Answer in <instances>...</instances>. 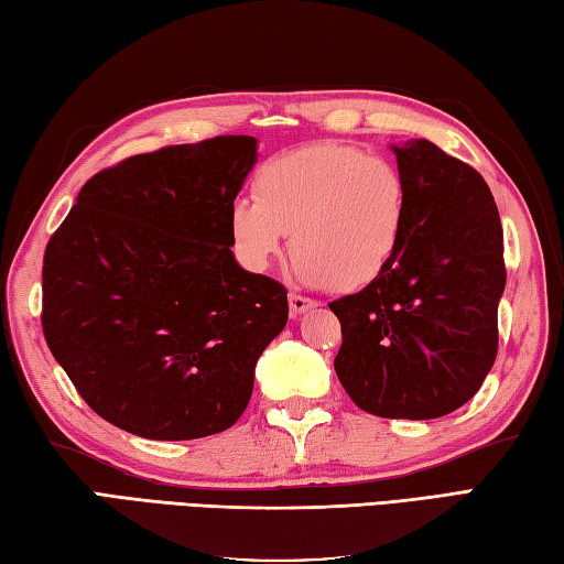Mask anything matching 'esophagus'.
Masks as SVG:
<instances>
[{
	"label": "esophagus",
	"instance_id": "obj_1",
	"mask_svg": "<svg viewBox=\"0 0 564 564\" xmlns=\"http://www.w3.org/2000/svg\"><path fill=\"white\" fill-rule=\"evenodd\" d=\"M312 306H316V302L310 300V296L290 292V310H292V314H304L306 310H312Z\"/></svg>",
	"mask_w": 564,
	"mask_h": 564
}]
</instances>
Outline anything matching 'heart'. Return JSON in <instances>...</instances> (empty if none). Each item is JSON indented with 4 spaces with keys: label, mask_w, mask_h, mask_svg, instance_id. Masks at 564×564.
I'll use <instances>...</instances> for the list:
<instances>
[{
    "label": "heart",
    "mask_w": 564,
    "mask_h": 564,
    "mask_svg": "<svg viewBox=\"0 0 564 564\" xmlns=\"http://www.w3.org/2000/svg\"><path fill=\"white\" fill-rule=\"evenodd\" d=\"M254 198L230 208L242 258L264 270L292 232L294 270L312 286L364 290L405 242L408 182L386 156L341 142H314L270 156L252 178Z\"/></svg>",
    "instance_id": "1"
}]
</instances>
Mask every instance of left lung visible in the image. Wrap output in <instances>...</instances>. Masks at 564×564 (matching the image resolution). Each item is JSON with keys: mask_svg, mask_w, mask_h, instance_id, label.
Listing matches in <instances>:
<instances>
[{"mask_svg": "<svg viewBox=\"0 0 564 564\" xmlns=\"http://www.w3.org/2000/svg\"><path fill=\"white\" fill-rule=\"evenodd\" d=\"M392 150L408 182L405 242L376 282L328 304L344 336L334 368L360 410L434 420L469 402L496 360L503 228L474 166L427 140Z\"/></svg>", "mask_w": 564, "mask_h": 564, "instance_id": "left-lung-1", "label": "left lung"}]
</instances>
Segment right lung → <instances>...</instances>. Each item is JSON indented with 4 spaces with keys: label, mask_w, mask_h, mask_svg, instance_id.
I'll use <instances>...</instances> for the list:
<instances>
[{
    "label": "right lung",
    "mask_w": 564,
    "mask_h": 564,
    "mask_svg": "<svg viewBox=\"0 0 564 564\" xmlns=\"http://www.w3.org/2000/svg\"><path fill=\"white\" fill-rule=\"evenodd\" d=\"M248 134L169 144L90 176L53 232L41 328L93 412L147 440H198L246 412L290 306L232 258Z\"/></svg>",
    "instance_id": "add662e5"
}]
</instances>
